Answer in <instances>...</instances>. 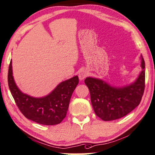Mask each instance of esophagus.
Masks as SVG:
<instances>
[{"label": "esophagus", "mask_w": 155, "mask_h": 155, "mask_svg": "<svg viewBox=\"0 0 155 155\" xmlns=\"http://www.w3.org/2000/svg\"><path fill=\"white\" fill-rule=\"evenodd\" d=\"M87 75H88V72H87V71L85 70H83L80 71L79 74H78V78H79L80 81H82L84 80Z\"/></svg>", "instance_id": "1"}]
</instances>
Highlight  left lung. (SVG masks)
<instances>
[{
  "mask_svg": "<svg viewBox=\"0 0 155 155\" xmlns=\"http://www.w3.org/2000/svg\"><path fill=\"white\" fill-rule=\"evenodd\" d=\"M141 71L134 82L123 87H114L100 78L87 77L85 84L91 93L95 114L104 121L125 116L137 107L145 89V61L141 55Z\"/></svg>",
  "mask_w": 155,
  "mask_h": 155,
  "instance_id": "obj_1",
  "label": "left lung"
}]
</instances>
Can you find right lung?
<instances>
[{"mask_svg":"<svg viewBox=\"0 0 155 155\" xmlns=\"http://www.w3.org/2000/svg\"><path fill=\"white\" fill-rule=\"evenodd\" d=\"M9 88L16 104L26 118L38 124L54 125L65 117L70 99L78 84V76L61 82L47 96L34 97L22 92L16 85L10 61L8 70Z\"/></svg>","mask_w":155,"mask_h":155,"instance_id":"1","label":"right lung"}]
</instances>
